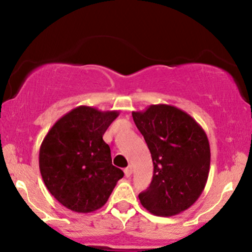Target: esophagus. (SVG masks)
<instances>
[{"mask_svg":"<svg viewBox=\"0 0 252 252\" xmlns=\"http://www.w3.org/2000/svg\"><path fill=\"white\" fill-rule=\"evenodd\" d=\"M131 173H132V168L130 166L126 167V168H124V174H126V176H128L129 178V176L131 175Z\"/></svg>","mask_w":252,"mask_h":252,"instance_id":"34e87169","label":"esophagus"}]
</instances>
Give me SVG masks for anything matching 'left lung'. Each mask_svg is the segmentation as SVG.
Instances as JSON below:
<instances>
[{"instance_id":"left-lung-1","label":"left lung","mask_w":252,"mask_h":252,"mask_svg":"<svg viewBox=\"0 0 252 252\" xmlns=\"http://www.w3.org/2000/svg\"><path fill=\"white\" fill-rule=\"evenodd\" d=\"M154 164L153 180L138 194L150 213L172 217L201 195L210 173L211 150L204 129L187 112L167 104L132 112Z\"/></svg>"}]
</instances>
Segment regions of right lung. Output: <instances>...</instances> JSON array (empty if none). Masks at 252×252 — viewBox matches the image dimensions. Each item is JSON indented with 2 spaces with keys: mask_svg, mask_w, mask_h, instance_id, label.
Here are the masks:
<instances>
[{
  "mask_svg": "<svg viewBox=\"0 0 252 252\" xmlns=\"http://www.w3.org/2000/svg\"><path fill=\"white\" fill-rule=\"evenodd\" d=\"M118 111L80 105L58 120L43 138L39 153L42 180L63 206L78 213L105 205L124 173L112 166L103 135Z\"/></svg>",
  "mask_w": 252,
  "mask_h": 252,
  "instance_id": "1",
  "label": "right lung"
}]
</instances>
